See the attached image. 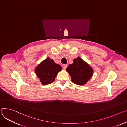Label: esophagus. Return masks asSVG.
Wrapping results in <instances>:
<instances>
[{"mask_svg":"<svg viewBox=\"0 0 127 127\" xmlns=\"http://www.w3.org/2000/svg\"><path fill=\"white\" fill-rule=\"evenodd\" d=\"M67 66H68V65L67 64H63V66H62V67L63 68V69H66V68L67 67Z\"/></svg>","mask_w":127,"mask_h":127,"instance_id":"34e87169","label":"esophagus"}]
</instances>
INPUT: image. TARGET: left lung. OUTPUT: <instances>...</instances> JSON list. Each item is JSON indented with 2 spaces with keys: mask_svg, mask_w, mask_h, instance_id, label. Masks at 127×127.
<instances>
[{
  "mask_svg": "<svg viewBox=\"0 0 127 127\" xmlns=\"http://www.w3.org/2000/svg\"><path fill=\"white\" fill-rule=\"evenodd\" d=\"M66 70L72 77V82L78 85H84L88 81L93 74V69L80 57L73 60Z\"/></svg>",
  "mask_w": 127,
  "mask_h": 127,
  "instance_id": "8db88e82",
  "label": "left lung"
}]
</instances>
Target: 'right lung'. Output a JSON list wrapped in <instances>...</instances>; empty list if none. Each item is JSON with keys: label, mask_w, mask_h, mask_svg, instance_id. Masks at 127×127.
Here are the masks:
<instances>
[{"label": "right lung", "mask_w": 127, "mask_h": 127, "mask_svg": "<svg viewBox=\"0 0 127 127\" xmlns=\"http://www.w3.org/2000/svg\"><path fill=\"white\" fill-rule=\"evenodd\" d=\"M61 69L60 65L47 58L36 68L35 72L42 84L47 85L54 81L57 73Z\"/></svg>", "instance_id": "obj_1"}]
</instances>
